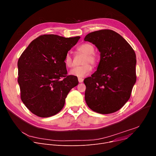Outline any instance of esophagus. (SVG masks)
I'll list each match as a JSON object with an SVG mask.
<instances>
[{
	"mask_svg": "<svg viewBox=\"0 0 156 156\" xmlns=\"http://www.w3.org/2000/svg\"><path fill=\"white\" fill-rule=\"evenodd\" d=\"M78 80H79V82L80 83V82H83V78H81V77H79V78H78Z\"/></svg>",
	"mask_w": 156,
	"mask_h": 156,
	"instance_id": "obj_1",
	"label": "esophagus"
}]
</instances>
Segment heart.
Segmentation results:
<instances>
[{
	"label": "heart",
	"mask_w": 156,
	"mask_h": 156,
	"mask_svg": "<svg viewBox=\"0 0 156 156\" xmlns=\"http://www.w3.org/2000/svg\"><path fill=\"white\" fill-rule=\"evenodd\" d=\"M77 51L83 54H86L82 61V64H83L72 69L70 71V74L72 76L78 77H84L90 73L92 69V66L88 62L93 66H95L98 62V58L96 55L92 54L94 52V47L90 44L85 43L80 45L78 47ZM64 64L69 68L74 66L73 58L69 54H67L64 57Z\"/></svg>",
	"instance_id": "b5f03b06"
}]
</instances>
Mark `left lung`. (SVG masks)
I'll use <instances>...</instances> for the list:
<instances>
[{"label":"left lung","mask_w":156,"mask_h":156,"mask_svg":"<svg viewBox=\"0 0 156 156\" xmlns=\"http://www.w3.org/2000/svg\"><path fill=\"white\" fill-rule=\"evenodd\" d=\"M84 41L101 52L97 70L83 80L87 105L99 114L115 112L129 99L136 82V53L121 35L109 29L90 32Z\"/></svg>","instance_id":"obj_1"}]
</instances>
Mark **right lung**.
Segmentation results:
<instances>
[{
    "label": "right lung",
    "instance_id": "add662e5",
    "mask_svg": "<svg viewBox=\"0 0 156 156\" xmlns=\"http://www.w3.org/2000/svg\"><path fill=\"white\" fill-rule=\"evenodd\" d=\"M79 39L41 35L21 54L17 63L20 98L34 114L41 117L57 114L69 91L78 85L76 76L67 75L64 57Z\"/></svg>",
    "mask_w": 156,
    "mask_h": 156
}]
</instances>
